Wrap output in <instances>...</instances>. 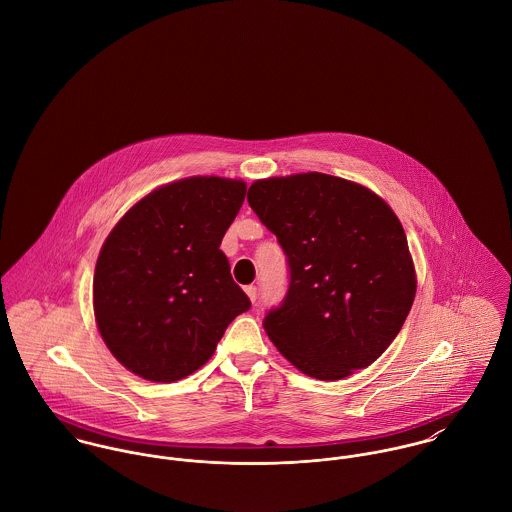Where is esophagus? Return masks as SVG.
<instances>
[{
  "instance_id": "obj_1",
  "label": "esophagus",
  "mask_w": 512,
  "mask_h": 512,
  "mask_svg": "<svg viewBox=\"0 0 512 512\" xmlns=\"http://www.w3.org/2000/svg\"><path fill=\"white\" fill-rule=\"evenodd\" d=\"M246 293H248L250 301H252V303H256V299H258V288H256V286H248V288H246Z\"/></svg>"
}]
</instances>
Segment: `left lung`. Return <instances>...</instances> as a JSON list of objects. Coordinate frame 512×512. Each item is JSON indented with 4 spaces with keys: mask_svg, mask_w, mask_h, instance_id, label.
Here are the masks:
<instances>
[{
    "mask_svg": "<svg viewBox=\"0 0 512 512\" xmlns=\"http://www.w3.org/2000/svg\"><path fill=\"white\" fill-rule=\"evenodd\" d=\"M248 205L276 234L290 268L264 317L278 351L303 374L341 380L372 365L400 333L416 295L404 228L363 185L325 173L252 183Z\"/></svg>",
    "mask_w": 512,
    "mask_h": 512,
    "instance_id": "obj_1",
    "label": "left lung"
}]
</instances>
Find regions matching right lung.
Listing matches in <instances>:
<instances>
[{"instance_id":"1","label":"right lung","mask_w":512,"mask_h":512,"mask_svg":"<svg viewBox=\"0 0 512 512\" xmlns=\"http://www.w3.org/2000/svg\"><path fill=\"white\" fill-rule=\"evenodd\" d=\"M244 195L236 179H181L149 193L108 234L94 270V315L110 353L134 374L189 376L250 309L220 250Z\"/></svg>"}]
</instances>
